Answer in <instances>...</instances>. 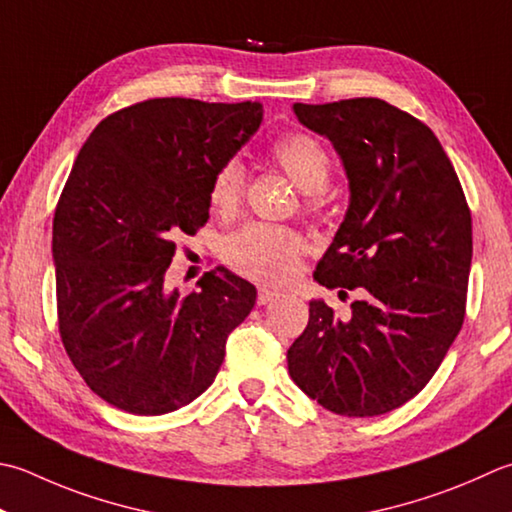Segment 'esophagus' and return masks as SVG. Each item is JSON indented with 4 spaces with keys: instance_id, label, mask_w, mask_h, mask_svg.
Returning a JSON list of instances; mask_svg holds the SVG:
<instances>
[{
    "instance_id": "1",
    "label": "esophagus",
    "mask_w": 512,
    "mask_h": 512,
    "mask_svg": "<svg viewBox=\"0 0 512 512\" xmlns=\"http://www.w3.org/2000/svg\"><path fill=\"white\" fill-rule=\"evenodd\" d=\"M277 297H279V290L262 286V288H259V293H257V304H259V306H266V304H270V302H275Z\"/></svg>"
}]
</instances>
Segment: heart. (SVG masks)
<instances>
[{
	"label": "heart",
	"instance_id": "b5f03b06",
	"mask_svg": "<svg viewBox=\"0 0 512 512\" xmlns=\"http://www.w3.org/2000/svg\"><path fill=\"white\" fill-rule=\"evenodd\" d=\"M275 162L306 195L324 193L330 182V159L315 137L293 133L273 146ZM246 170L239 159H228L210 182L208 202L217 215H233L244 195ZM304 239L284 226L248 224L224 244L226 264L257 282H286L295 275Z\"/></svg>",
	"mask_w": 512,
	"mask_h": 512
}]
</instances>
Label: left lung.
<instances>
[{
    "label": "left lung",
    "instance_id": "obj_1",
    "mask_svg": "<svg viewBox=\"0 0 512 512\" xmlns=\"http://www.w3.org/2000/svg\"><path fill=\"white\" fill-rule=\"evenodd\" d=\"M293 110L333 144L350 190L313 277L362 288V299L350 319L313 299L288 348V373L330 413L384 415L430 382L464 324L470 210L442 144L413 115L375 97Z\"/></svg>",
    "mask_w": 512,
    "mask_h": 512
}]
</instances>
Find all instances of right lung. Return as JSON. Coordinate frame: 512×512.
<instances>
[{
  "mask_svg": "<svg viewBox=\"0 0 512 512\" xmlns=\"http://www.w3.org/2000/svg\"><path fill=\"white\" fill-rule=\"evenodd\" d=\"M257 102L148 99L108 115L79 150L53 219L59 335L93 390L133 415H164L215 382L257 288L217 266L166 286L179 230L208 219L219 166L262 124Z\"/></svg>",
  "mask_w": 512,
  "mask_h": 512,
  "instance_id": "right-lung-1",
  "label": "right lung"
}]
</instances>
